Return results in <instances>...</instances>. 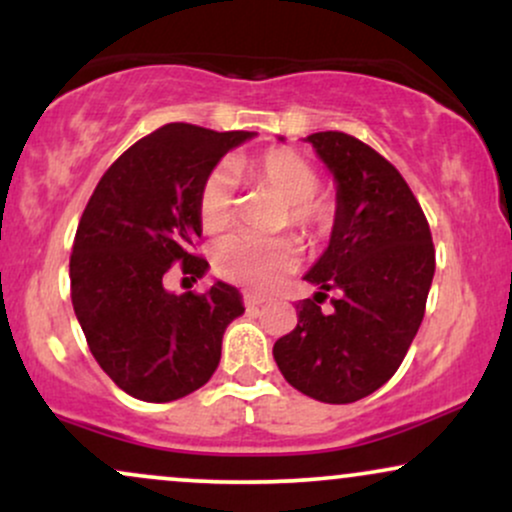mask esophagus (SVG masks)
I'll return each instance as SVG.
<instances>
[{"mask_svg":"<svg viewBox=\"0 0 512 512\" xmlns=\"http://www.w3.org/2000/svg\"><path fill=\"white\" fill-rule=\"evenodd\" d=\"M243 303L248 305V308H257V305L267 303V296H260V293H243Z\"/></svg>","mask_w":512,"mask_h":512,"instance_id":"1","label":"esophagus"}]
</instances>
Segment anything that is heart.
<instances>
[{
  "instance_id": "b5f03b06",
  "label": "heart",
  "mask_w": 512,
  "mask_h": 512,
  "mask_svg": "<svg viewBox=\"0 0 512 512\" xmlns=\"http://www.w3.org/2000/svg\"><path fill=\"white\" fill-rule=\"evenodd\" d=\"M233 170L255 185L267 187L286 202L284 226L301 233L310 245L332 236L339 219L337 199L320 195V170L308 158L291 149H267L262 154L233 163ZM236 195L233 178L226 168H214L199 185L197 216L207 233L223 231L233 221ZM301 245L296 238H223L214 248V264L221 276L236 284L267 289L291 269H296Z\"/></svg>"
}]
</instances>
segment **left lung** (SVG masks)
Wrapping results in <instances>:
<instances>
[{
  "label": "left lung",
  "instance_id": "1",
  "mask_svg": "<svg viewBox=\"0 0 512 512\" xmlns=\"http://www.w3.org/2000/svg\"><path fill=\"white\" fill-rule=\"evenodd\" d=\"M337 178L339 219L330 248L305 274L320 286L296 303L298 325L276 339L286 383L327 404H349L402 366L436 272V248L419 199L402 173L344 132L305 137ZM334 290L333 310L322 311Z\"/></svg>",
  "mask_w": 512,
  "mask_h": 512
}]
</instances>
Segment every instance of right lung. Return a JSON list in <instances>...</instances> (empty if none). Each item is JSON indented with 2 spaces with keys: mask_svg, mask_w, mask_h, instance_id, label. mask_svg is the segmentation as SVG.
Wrapping results in <instances>:
<instances>
[{
  "mask_svg": "<svg viewBox=\"0 0 512 512\" xmlns=\"http://www.w3.org/2000/svg\"><path fill=\"white\" fill-rule=\"evenodd\" d=\"M252 132L170 122L132 144L103 173L76 228L69 279L76 320L110 380L144 402H173L214 375L221 339L243 313L240 293L216 281L175 296L163 281L178 264L192 281L199 185Z\"/></svg>",
  "mask_w": 512,
  "mask_h": 512,
  "instance_id": "right-lung-1",
  "label": "right lung"
}]
</instances>
